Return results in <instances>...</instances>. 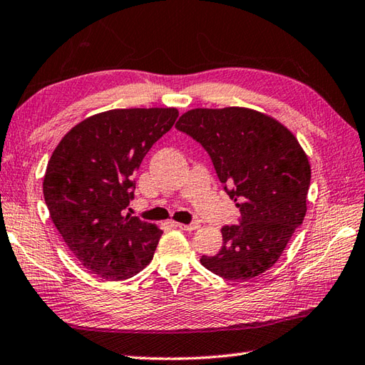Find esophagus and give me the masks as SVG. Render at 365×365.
I'll return each instance as SVG.
<instances>
[{
  "instance_id": "1",
  "label": "esophagus",
  "mask_w": 365,
  "mask_h": 365,
  "mask_svg": "<svg viewBox=\"0 0 365 365\" xmlns=\"http://www.w3.org/2000/svg\"><path fill=\"white\" fill-rule=\"evenodd\" d=\"M176 227L180 228V230H184V232H193V230H197L200 225H198V224H189V225H185V224H176Z\"/></svg>"
}]
</instances>
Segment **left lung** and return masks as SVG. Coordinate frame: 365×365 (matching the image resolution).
Masks as SVG:
<instances>
[{
    "instance_id": "left-lung-1",
    "label": "left lung",
    "mask_w": 365,
    "mask_h": 365,
    "mask_svg": "<svg viewBox=\"0 0 365 365\" xmlns=\"http://www.w3.org/2000/svg\"><path fill=\"white\" fill-rule=\"evenodd\" d=\"M176 129L207 151L241 211L240 225L222 228L219 254L200 262L227 280L259 276L276 264L306 215L307 154L284 124L252 108H193Z\"/></svg>"
}]
</instances>
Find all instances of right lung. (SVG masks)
<instances>
[{
	"mask_svg": "<svg viewBox=\"0 0 365 365\" xmlns=\"http://www.w3.org/2000/svg\"><path fill=\"white\" fill-rule=\"evenodd\" d=\"M176 118V108L103 111L73 125L51 154L43 176L50 219L96 276L129 279L153 259L162 230L124 211L133 173Z\"/></svg>",
	"mask_w": 365,
	"mask_h": 365,
	"instance_id": "obj_1",
	"label": "right lung"
}]
</instances>
